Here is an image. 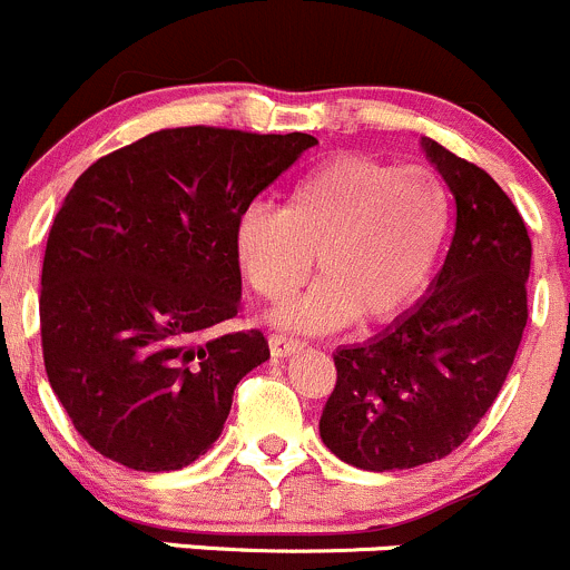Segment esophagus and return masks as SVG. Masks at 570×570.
<instances>
[{
  "instance_id": "34e87169",
  "label": "esophagus",
  "mask_w": 570,
  "mask_h": 570,
  "mask_svg": "<svg viewBox=\"0 0 570 570\" xmlns=\"http://www.w3.org/2000/svg\"><path fill=\"white\" fill-rule=\"evenodd\" d=\"M268 346H272L274 357H291V354L302 352L304 343L302 341H293V337L283 335V332H274V335L268 337Z\"/></svg>"
}]
</instances>
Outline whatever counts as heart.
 <instances>
[{"mask_svg": "<svg viewBox=\"0 0 570 570\" xmlns=\"http://www.w3.org/2000/svg\"><path fill=\"white\" fill-rule=\"evenodd\" d=\"M449 222V190L435 171L346 151L304 171L283 210L249 207L235 224V255L272 304L291 298L318 257V283L279 313L287 326L387 324L430 283Z\"/></svg>", "mask_w": 570, "mask_h": 570, "instance_id": "heart-1", "label": "heart"}]
</instances>
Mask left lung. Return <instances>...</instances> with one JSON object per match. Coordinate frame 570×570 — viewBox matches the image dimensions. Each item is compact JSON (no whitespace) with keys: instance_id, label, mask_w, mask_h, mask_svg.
Here are the masks:
<instances>
[{"instance_id":"left-lung-1","label":"left lung","mask_w":570,"mask_h":570,"mask_svg":"<svg viewBox=\"0 0 570 570\" xmlns=\"http://www.w3.org/2000/svg\"><path fill=\"white\" fill-rule=\"evenodd\" d=\"M458 202L441 274L410 313L335 352L318 430L335 458L402 471L452 454L499 396L527 326L532 240L488 171L424 138Z\"/></svg>"}]
</instances>
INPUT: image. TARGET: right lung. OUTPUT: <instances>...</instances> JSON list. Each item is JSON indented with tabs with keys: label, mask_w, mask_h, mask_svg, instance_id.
Segmentation results:
<instances>
[{
	"label": "right lung",
	"mask_w": 570,
	"mask_h": 570,
	"mask_svg": "<svg viewBox=\"0 0 570 570\" xmlns=\"http://www.w3.org/2000/svg\"><path fill=\"white\" fill-rule=\"evenodd\" d=\"M304 132L160 129L99 157L49 229L41 346L75 430L132 471H177L218 441L235 385L268 360L240 309L235 224Z\"/></svg>",
	"instance_id": "add662e5"
}]
</instances>
